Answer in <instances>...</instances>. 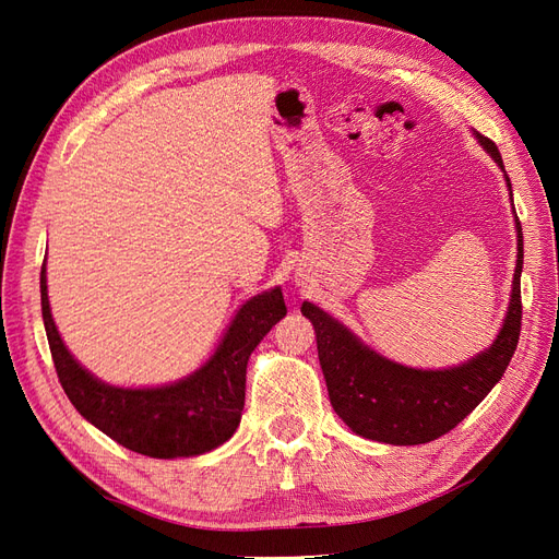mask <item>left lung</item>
<instances>
[{
	"mask_svg": "<svg viewBox=\"0 0 559 559\" xmlns=\"http://www.w3.org/2000/svg\"><path fill=\"white\" fill-rule=\"evenodd\" d=\"M476 138L503 170L497 144L483 138L480 132H476ZM506 183L511 191L509 175H506ZM515 230L518 263L503 326L492 347L462 366L419 370L389 361L366 347L341 321L308 300L302 302L300 312L312 321L317 333L319 364L329 386L331 405L354 433L389 445L429 443L460 425L492 392L511 364L522 326V226L518 216Z\"/></svg>",
	"mask_w": 559,
	"mask_h": 559,
	"instance_id": "8db88e82",
	"label": "left lung"
}]
</instances>
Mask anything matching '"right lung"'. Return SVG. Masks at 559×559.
Segmentation results:
<instances>
[{
    "mask_svg": "<svg viewBox=\"0 0 559 559\" xmlns=\"http://www.w3.org/2000/svg\"><path fill=\"white\" fill-rule=\"evenodd\" d=\"M41 314L58 380L74 408L123 448L156 460H175L210 452L238 429L247 361L253 347L286 314V306L280 286L249 298L205 366L179 382L151 389L105 384L72 357L50 317L46 261L41 265Z\"/></svg>",
    "mask_w": 559,
    "mask_h": 559,
    "instance_id": "1",
    "label": "right lung"
}]
</instances>
